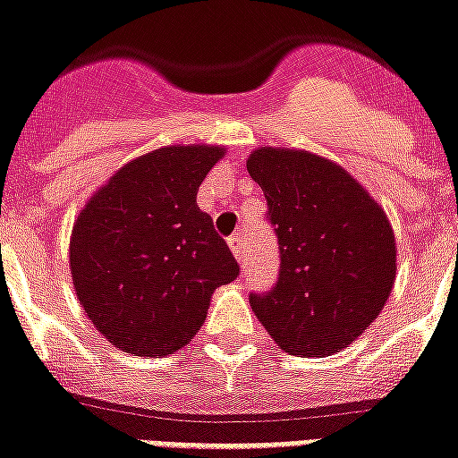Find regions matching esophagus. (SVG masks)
I'll use <instances>...</instances> for the list:
<instances>
[{
  "label": "esophagus",
  "mask_w": 458,
  "mask_h": 458,
  "mask_svg": "<svg viewBox=\"0 0 458 458\" xmlns=\"http://www.w3.org/2000/svg\"><path fill=\"white\" fill-rule=\"evenodd\" d=\"M228 244H230V251H233V256H235L237 261H244V254H247V251H244V237L242 235H233L228 240Z\"/></svg>",
  "instance_id": "34e87169"
}]
</instances>
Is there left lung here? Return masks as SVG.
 <instances>
[{"label": "left lung", "instance_id": "left-lung-1", "mask_svg": "<svg viewBox=\"0 0 458 458\" xmlns=\"http://www.w3.org/2000/svg\"><path fill=\"white\" fill-rule=\"evenodd\" d=\"M280 244V275L249 303L296 358L344 351L384 310L395 284V235L362 185L325 157L259 148L247 159Z\"/></svg>", "mask_w": 458, "mask_h": 458}]
</instances>
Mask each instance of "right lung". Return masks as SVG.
<instances>
[{
    "label": "right lung",
    "instance_id": "add662e5",
    "mask_svg": "<svg viewBox=\"0 0 458 458\" xmlns=\"http://www.w3.org/2000/svg\"><path fill=\"white\" fill-rule=\"evenodd\" d=\"M225 155L218 145H169L122 166L74 221L70 275L103 336L139 358L183 348L211 293L240 275L235 256L197 207Z\"/></svg>",
    "mask_w": 458,
    "mask_h": 458
}]
</instances>
